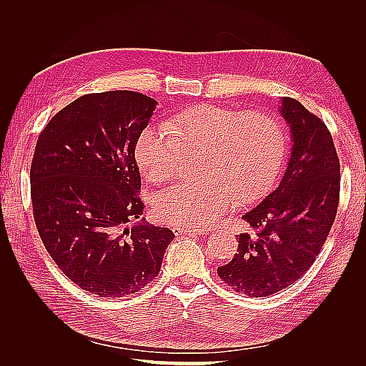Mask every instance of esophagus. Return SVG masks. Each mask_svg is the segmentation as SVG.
Instances as JSON below:
<instances>
[{
    "label": "esophagus",
    "mask_w": 366,
    "mask_h": 366,
    "mask_svg": "<svg viewBox=\"0 0 366 366\" xmlns=\"http://www.w3.org/2000/svg\"><path fill=\"white\" fill-rule=\"evenodd\" d=\"M175 235H206L209 234V230L206 229H191V227H182V226H175L174 229Z\"/></svg>",
    "instance_id": "34e87169"
}]
</instances>
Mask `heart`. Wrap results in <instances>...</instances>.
I'll return each instance as SVG.
<instances>
[{"label":"heart","mask_w":366,"mask_h":366,"mask_svg":"<svg viewBox=\"0 0 366 366\" xmlns=\"http://www.w3.org/2000/svg\"><path fill=\"white\" fill-rule=\"evenodd\" d=\"M198 151H203L198 162L203 179L169 186L154 197V212L164 223L206 227L238 198L259 197L280 169L284 134L278 122L262 112L204 104L174 116L168 125L143 129L136 159L143 175L159 183L179 171L183 154Z\"/></svg>","instance_id":"1"}]
</instances>
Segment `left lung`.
<instances>
[{"label":"left lung","instance_id":"left-lung-1","mask_svg":"<svg viewBox=\"0 0 366 366\" xmlns=\"http://www.w3.org/2000/svg\"><path fill=\"white\" fill-rule=\"evenodd\" d=\"M280 102L292 134L289 163L276 189L242 215L253 234L238 235V253L217 270L250 297L287 289L312 267L339 203L340 164L328 128L296 99Z\"/></svg>","mask_w":366,"mask_h":366}]
</instances>
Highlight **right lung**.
I'll return each instance as SVG.
<instances>
[{"mask_svg": "<svg viewBox=\"0 0 366 366\" xmlns=\"http://www.w3.org/2000/svg\"><path fill=\"white\" fill-rule=\"evenodd\" d=\"M156 105L125 90L81 96L49 122L33 154V218L44 246L67 278L101 297L142 290L175 237L140 219L145 204L136 197L134 151Z\"/></svg>", "mask_w": 366, "mask_h": 366, "instance_id": "add662e5", "label": "right lung"}]
</instances>
